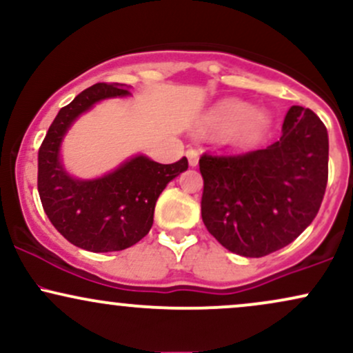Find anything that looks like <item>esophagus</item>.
Listing matches in <instances>:
<instances>
[{"label": "esophagus", "instance_id": "34e87169", "mask_svg": "<svg viewBox=\"0 0 353 353\" xmlns=\"http://www.w3.org/2000/svg\"><path fill=\"white\" fill-rule=\"evenodd\" d=\"M185 156H188L189 165H192V168H196L197 163H199V152L194 151V149H189V151L185 152Z\"/></svg>", "mask_w": 353, "mask_h": 353}]
</instances>
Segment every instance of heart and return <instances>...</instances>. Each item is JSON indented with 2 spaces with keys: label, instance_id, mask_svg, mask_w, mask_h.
<instances>
[{
  "label": "heart",
  "instance_id": "heart-1",
  "mask_svg": "<svg viewBox=\"0 0 353 353\" xmlns=\"http://www.w3.org/2000/svg\"><path fill=\"white\" fill-rule=\"evenodd\" d=\"M270 124V117L242 101H225L205 117L204 128L208 131H225V141L230 144L244 145L255 143L262 137Z\"/></svg>",
  "mask_w": 353,
  "mask_h": 353
}]
</instances>
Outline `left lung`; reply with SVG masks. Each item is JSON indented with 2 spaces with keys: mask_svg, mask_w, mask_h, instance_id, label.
I'll return each instance as SVG.
<instances>
[{
  "mask_svg": "<svg viewBox=\"0 0 353 353\" xmlns=\"http://www.w3.org/2000/svg\"><path fill=\"white\" fill-rule=\"evenodd\" d=\"M201 210L219 244L244 257L289 245L317 216L329 177V134L315 112L287 111L281 139L239 156L199 159Z\"/></svg>",
  "mask_w": 353,
  "mask_h": 353,
  "instance_id": "8db88e82",
  "label": "left lung"
}]
</instances>
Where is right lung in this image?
Instances as JSON below:
<instances>
[{
  "mask_svg": "<svg viewBox=\"0 0 353 353\" xmlns=\"http://www.w3.org/2000/svg\"><path fill=\"white\" fill-rule=\"evenodd\" d=\"M125 96H131L129 86L119 83L84 89L54 117L38 154V192L44 212L61 236L91 252L124 250L148 236L157 197L188 169L185 157L159 164L137 154L96 179H78L66 171L61 144L74 121L99 101Z\"/></svg>",
  "mask_w": 353,
  "mask_h": 353,
  "instance_id": "1",
  "label": "right lung"
}]
</instances>
